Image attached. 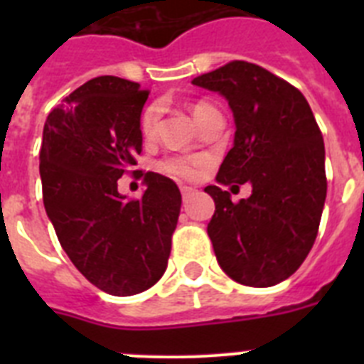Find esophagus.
Segmentation results:
<instances>
[{
	"instance_id": "1",
	"label": "esophagus",
	"mask_w": 364,
	"mask_h": 364,
	"mask_svg": "<svg viewBox=\"0 0 364 364\" xmlns=\"http://www.w3.org/2000/svg\"><path fill=\"white\" fill-rule=\"evenodd\" d=\"M193 191H195V189L189 188V186H182V188H180V193H182V198H184V200L189 195H193Z\"/></svg>"
}]
</instances>
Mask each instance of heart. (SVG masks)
Segmentation results:
<instances>
[{"instance_id": "b5f03b06", "label": "heart", "mask_w": 364, "mask_h": 364, "mask_svg": "<svg viewBox=\"0 0 364 364\" xmlns=\"http://www.w3.org/2000/svg\"><path fill=\"white\" fill-rule=\"evenodd\" d=\"M210 107L211 105H208V104L193 105V109H191L193 118L197 117L198 112L205 111V109H210ZM154 127H156V109L149 107V109H146V112H144V117H142V133L146 134V136H151L154 131ZM200 166H202L200 160L171 159L164 164V169H166L167 173H171V175L182 176V178H193V176L198 173Z\"/></svg>"}]
</instances>
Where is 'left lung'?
Here are the masks:
<instances>
[{
  "mask_svg": "<svg viewBox=\"0 0 364 364\" xmlns=\"http://www.w3.org/2000/svg\"><path fill=\"white\" fill-rule=\"evenodd\" d=\"M228 100L235 120L233 147L220 164V184H252L231 202L218 186L208 224L218 264L228 277L253 288L288 279L306 259L326 200L324 142L299 89L247 62H231L193 80Z\"/></svg>",
  "mask_w": 364,
  "mask_h": 364,
  "instance_id": "8db88e82",
  "label": "left lung"
}]
</instances>
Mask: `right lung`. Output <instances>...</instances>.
<instances>
[{
    "label": "right lung",
    "mask_w": 364,
    "mask_h": 364,
    "mask_svg": "<svg viewBox=\"0 0 364 364\" xmlns=\"http://www.w3.org/2000/svg\"><path fill=\"white\" fill-rule=\"evenodd\" d=\"M147 91L98 76L70 92L43 125V204L73 264L96 288L118 297L160 281L171 253L182 197L171 178L144 175L142 198L127 200L118 178L142 151Z\"/></svg>",
    "instance_id": "right-lung-1"
}]
</instances>
